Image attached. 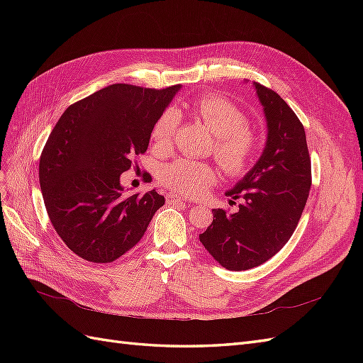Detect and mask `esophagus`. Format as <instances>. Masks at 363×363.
Here are the masks:
<instances>
[{
    "label": "esophagus",
    "instance_id": "34e87169",
    "mask_svg": "<svg viewBox=\"0 0 363 363\" xmlns=\"http://www.w3.org/2000/svg\"><path fill=\"white\" fill-rule=\"evenodd\" d=\"M184 201H186L184 199H182V196H179V195H175L174 192H169L167 195V203L168 204H180V203H184Z\"/></svg>",
    "mask_w": 363,
    "mask_h": 363
}]
</instances>
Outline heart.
<instances>
[{
	"mask_svg": "<svg viewBox=\"0 0 363 363\" xmlns=\"http://www.w3.org/2000/svg\"><path fill=\"white\" fill-rule=\"evenodd\" d=\"M195 118L215 136L213 156L219 167L228 175L244 174L255 159L257 138L248 125L244 112L225 98L206 94L189 104ZM180 115L174 108L164 111L156 121L151 131V139L156 148L171 150ZM159 180L163 186L184 196H196L207 191L216 182V174L211 164L189 159H177L159 171Z\"/></svg>",
	"mask_w": 363,
	"mask_h": 363,
	"instance_id": "b5f03b06",
	"label": "heart"
}]
</instances>
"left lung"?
<instances>
[{"mask_svg":"<svg viewBox=\"0 0 363 363\" xmlns=\"http://www.w3.org/2000/svg\"><path fill=\"white\" fill-rule=\"evenodd\" d=\"M268 123L259 162L225 195L242 200L235 213L213 208V221L200 235L219 265L245 271L262 265L286 245L303 213L312 184L304 127L283 98L255 83Z\"/></svg>","mask_w":363,"mask_h":363,"instance_id":"left-lung-1","label":"left lung"}]
</instances>
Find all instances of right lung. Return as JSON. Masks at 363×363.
Wrapping results in <instances>:
<instances>
[{
    "instance_id": "1",
    "label": "right lung",
    "mask_w": 363,
    "mask_h": 363,
    "mask_svg": "<svg viewBox=\"0 0 363 363\" xmlns=\"http://www.w3.org/2000/svg\"><path fill=\"white\" fill-rule=\"evenodd\" d=\"M179 89L111 84L71 104L52 128L39 162L42 196L54 230L79 257L119 259L164 204L156 189L124 195L119 175L147 151L152 127Z\"/></svg>"
}]
</instances>
